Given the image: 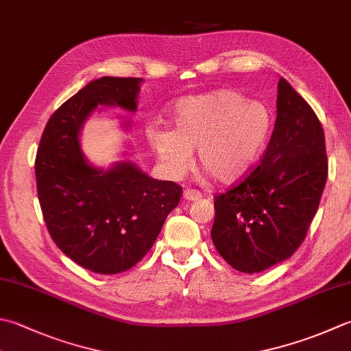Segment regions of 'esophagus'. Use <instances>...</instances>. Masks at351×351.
<instances>
[{
  "mask_svg": "<svg viewBox=\"0 0 351 351\" xmlns=\"http://www.w3.org/2000/svg\"><path fill=\"white\" fill-rule=\"evenodd\" d=\"M202 197V193L197 190L193 189H187L184 191V199H187V201H197V199Z\"/></svg>",
  "mask_w": 351,
  "mask_h": 351,
  "instance_id": "34e87169",
  "label": "esophagus"
}]
</instances>
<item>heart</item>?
<instances>
[{"label":"heart","mask_w":351,"mask_h":351,"mask_svg":"<svg viewBox=\"0 0 351 351\" xmlns=\"http://www.w3.org/2000/svg\"><path fill=\"white\" fill-rule=\"evenodd\" d=\"M173 130H150L147 138L162 167L181 176L199 156L201 167L221 184L245 180L269 143L274 117L263 101L231 89L181 100L173 111Z\"/></svg>","instance_id":"obj_1"}]
</instances>
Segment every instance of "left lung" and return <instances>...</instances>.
<instances>
[{"mask_svg": "<svg viewBox=\"0 0 351 351\" xmlns=\"http://www.w3.org/2000/svg\"><path fill=\"white\" fill-rule=\"evenodd\" d=\"M327 171L318 117L281 77L276 126L260 164L215 197L211 239L225 262L256 274L289 258L317 215Z\"/></svg>", "mask_w": 351, "mask_h": 351, "instance_id": "8db88e82", "label": "left lung"}]
</instances>
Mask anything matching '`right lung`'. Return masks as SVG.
<instances>
[{"label": "right lung", "mask_w": 351, "mask_h": 351, "mask_svg": "<svg viewBox=\"0 0 351 351\" xmlns=\"http://www.w3.org/2000/svg\"><path fill=\"white\" fill-rule=\"evenodd\" d=\"M138 77L89 82L54 112L34 162L38 197L54 243L95 274H120L152 248L182 195L173 181H158L134 162L97 169L82 154L79 134L99 106L136 111Z\"/></svg>", "instance_id": "obj_1"}]
</instances>
